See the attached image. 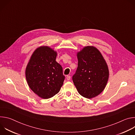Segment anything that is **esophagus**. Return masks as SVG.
<instances>
[{
  "label": "esophagus",
  "instance_id": "esophagus-1",
  "mask_svg": "<svg viewBox=\"0 0 135 135\" xmlns=\"http://www.w3.org/2000/svg\"><path fill=\"white\" fill-rule=\"evenodd\" d=\"M66 79H67V80L69 81V80H70V76H69V75L67 76V77H66Z\"/></svg>",
  "mask_w": 135,
  "mask_h": 135
}]
</instances>
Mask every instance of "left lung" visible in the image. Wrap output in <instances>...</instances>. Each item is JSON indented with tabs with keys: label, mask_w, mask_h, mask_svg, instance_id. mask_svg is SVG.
<instances>
[{
	"label": "left lung",
	"mask_w": 135,
	"mask_h": 135,
	"mask_svg": "<svg viewBox=\"0 0 135 135\" xmlns=\"http://www.w3.org/2000/svg\"><path fill=\"white\" fill-rule=\"evenodd\" d=\"M78 67L73 81L79 93L91 99L106 87L109 78L107 64L100 52L93 46L84 47L77 53Z\"/></svg>",
	"instance_id": "left-lung-1"
}]
</instances>
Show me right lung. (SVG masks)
Wrapping results in <instances>:
<instances>
[{"instance_id":"right-lung-1","label":"right lung","mask_w":135,"mask_h":135,"mask_svg":"<svg viewBox=\"0 0 135 135\" xmlns=\"http://www.w3.org/2000/svg\"><path fill=\"white\" fill-rule=\"evenodd\" d=\"M57 52L47 46L37 48L28 63L26 78L31 90L43 99H49L60 90L65 77L55 59Z\"/></svg>"}]
</instances>
